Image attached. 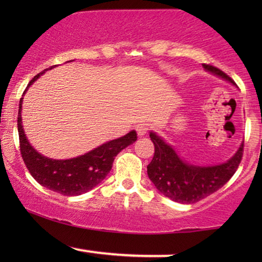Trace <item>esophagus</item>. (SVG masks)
Here are the masks:
<instances>
[{
  "label": "esophagus",
  "instance_id": "obj_1",
  "mask_svg": "<svg viewBox=\"0 0 262 262\" xmlns=\"http://www.w3.org/2000/svg\"><path fill=\"white\" fill-rule=\"evenodd\" d=\"M135 130H137V133L139 137H143V135H145L146 133H148L149 124H146V123H139V124L135 127Z\"/></svg>",
  "mask_w": 262,
  "mask_h": 262
}]
</instances>
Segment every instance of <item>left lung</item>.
<instances>
[{
	"instance_id": "left-lung-1",
	"label": "left lung",
	"mask_w": 262,
	"mask_h": 262,
	"mask_svg": "<svg viewBox=\"0 0 262 262\" xmlns=\"http://www.w3.org/2000/svg\"><path fill=\"white\" fill-rule=\"evenodd\" d=\"M203 68L234 83L231 77L221 69L209 64H203ZM150 138L154 143L155 152L148 165L149 179L164 196L179 203H196L223 187L235 173L244 152L243 143L235 155L224 164L207 167L194 166L182 161L175 150L159 135L151 132Z\"/></svg>"
}]
</instances>
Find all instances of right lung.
<instances>
[{
	"label": "right lung",
	"instance_id": "1",
	"mask_svg": "<svg viewBox=\"0 0 262 262\" xmlns=\"http://www.w3.org/2000/svg\"><path fill=\"white\" fill-rule=\"evenodd\" d=\"M52 68L54 66H50L49 70ZM45 70L35 75L29 82L28 87L40 75H43ZM22 101L23 98H20L17 125L20 155H22L23 161L35 181H38L44 187L64 194V196H79L96 187L110 173L117 154L137 140V133L132 130L124 137L102 144L101 146L91 150L87 154L70 159V160H54V159L45 158L37 152V150L33 149L23 132L22 118H20Z\"/></svg>",
	"mask_w": 262,
	"mask_h": 262
}]
</instances>
